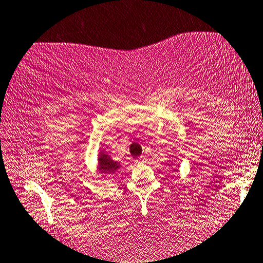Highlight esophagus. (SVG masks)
<instances>
[{
    "label": "esophagus",
    "mask_w": 263,
    "mask_h": 263,
    "mask_svg": "<svg viewBox=\"0 0 263 263\" xmlns=\"http://www.w3.org/2000/svg\"><path fill=\"white\" fill-rule=\"evenodd\" d=\"M144 161H145L144 156H140L139 159H137V162H144Z\"/></svg>",
    "instance_id": "1"
}]
</instances>
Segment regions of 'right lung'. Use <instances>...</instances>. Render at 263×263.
I'll return each instance as SVG.
<instances>
[{"instance_id": "obj_1", "label": "right lung", "mask_w": 263, "mask_h": 263, "mask_svg": "<svg viewBox=\"0 0 263 263\" xmlns=\"http://www.w3.org/2000/svg\"><path fill=\"white\" fill-rule=\"evenodd\" d=\"M99 163H100V171L103 174H114L116 172V169L119 168V163L112 161L110 157L108 155L104 154V153H101L100 154V159H99Z\"/></svg>"}]
</instances>
